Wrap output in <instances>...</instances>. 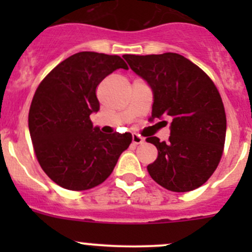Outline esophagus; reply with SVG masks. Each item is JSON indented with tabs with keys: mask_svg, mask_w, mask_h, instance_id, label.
Here are the masks:
<instances>
[{
	"mask_svg": "<svg viewBox=\"0 0 252 252\" xmlns=\"http://www.w3.org/2000/svg\"><path fill=\"white\" fill-rule=\"evenodd\" d=\"M131 139H133V144H135V145L144 144V142H145V138H142V136L138 135V134H133Z\"/></svg>",
	"mask_w": 252,
	"mask_h": 252,
	"instance_id": "34e87169",
	"label": "esophagus"
}]
</instances>
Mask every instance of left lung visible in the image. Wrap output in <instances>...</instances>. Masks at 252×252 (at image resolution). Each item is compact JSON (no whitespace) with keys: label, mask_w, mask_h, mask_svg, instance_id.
<instances>
[{"label":"left lung","mask_w":252,"mask_h":252,"mask_svg":"<svg viewBox=\"0 0 252 252\" xmlns=\"http://www.w3.org/2000/svg\"><path fill=\"white\" fill-rule=\"evenodd\" d=\"M154 94L152 118L171 122L168 141L146 139L158 150L147 166L152 179L175 192L191 191L207 182L220 161L227 119L217 88L201 68L178 53L124 55Z\"/></svg>","instance_id":"obj_1"}]
</instances>
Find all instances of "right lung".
Listing matches in <instances>:
<instances>
[{
    "mask_svg": "<svg viewBox=\"0 0 252 252\" xmlns=\"http://www.w3.org/2000/svg\"><path fill=\"white\" fill-rule=\"evenodd\" d=\"M128 69L119 56L75 53L53 68L36 89L29 111V131L40 166L68 190H88L105 182L130 133L105 134L90 114L100 110L98 84L114 70Z\"/></svg>",
    "mask_w": 252,
    "mask_h": 252,
    "instance_id": "obj_1",
    "label": "right lung"
}]
</instances>
